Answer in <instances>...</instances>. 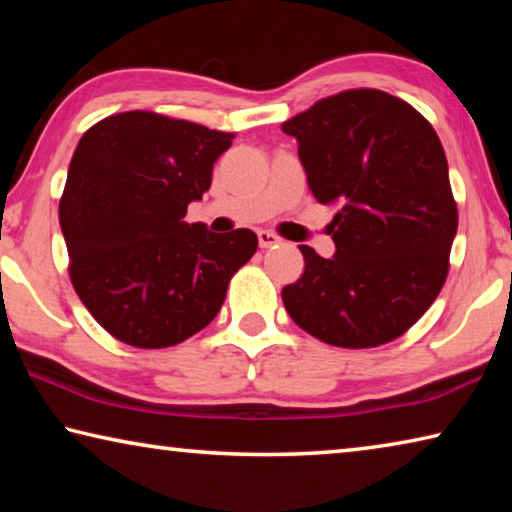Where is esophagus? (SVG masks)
Wrapping results in <instances>:
<instances>
[{
	"label": "esophagus",
	"mask_w": 512,
	"mask_h": 512,
	"mask_svg": "<svg viewBox=\"0 0 512 512\" xmlns=\"http://www.w3.org/2000/svg\"><path fill=\"white\" fill-rule=\"evenodd\" d=\"M257 241H259V246H262V248H273V246L280 244L282 239L277 237V235H273L271 230H259L257 232Z\"/></svg>",
	"instance_id": "1"
}]
</instances>
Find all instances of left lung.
<instances>
[{
	"mask_svg": "<svg viewBox=\"0 0 512 512\" xmlns=\"http://www.w3.org/2000/svg\"><path fill=\"white\" fill-rule=\"evenodd\" d=\"M307 185L336 207L334 257L300 246L305 273L282 289L293 323L339 348L402 336L447 277L458 212L436 131L409 103L348 90L284 121Z\"/></svg>",
	"mask_w": 512,
	"mask_h": 512,
	"instance_id": "8db88e82",
	"label": "left lung"
}]
</instances>
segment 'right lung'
I'll return each mask as SVG.
<instances>
[{"instance_id": "obj_1", "label": "right lung", "mask_w": 512, "mask_h": 512, "mask_svg": "<svg viewBox=\"0 0 512 512\" xmlns=\"http://www.w3.org/2000/svg\"><path fill=\"white\" fill-rule=\"evenodd\" d=\"M232 137L144 110L81 137L60 230L76 293L115 339L149 350L183 343L212 323L230 277L255 255L253 230L216 235L185 221Z\"/></svg>"}]
</instances>
